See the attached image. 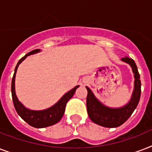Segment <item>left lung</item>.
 Listing matches in <instances>:
<instances>
[{"label": "left lung", "instance_id": "obj_1", "mask_svg": "<svg viewBox=\"0 0 152 152\" xmlns=\"http://www.w3.org/2000/svg\"><path fill=\"white\" fill-rule=\"evenodd\" d=\"M121 61L129 64L134 74V89L127 104L121 107H109L102 103L95 97L92 91L86 87L88 90L87 110L88 116L93 122L106 128H116L125 123L137 108L141 94L140 77L135 61L128 57H123Z\"/></svg>", "mask_w": 152, "mask_h": 152}]
</instances>
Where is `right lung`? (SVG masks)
I'll return each instance as SVG.
<instances>
[{"label": "right lung", "instance_id": "obj_1", "mask_svg": "<svg viewBox=\"0 0 152 152\" xmlns=\"http://www.w3.org/2000/svg\"><path fill=\"white\" fill-rule=\"evenodd\" d=\"M39 52H41V50H39V49L31 51L18 61L17 64L15 66L12 80V96L13 104H14V106H15V110H16L18 114L21 117L23 120L25 121L28 125H30L32 127L41 129V128L48 127V126L55 125L61 119L63 115H64L67 102L73 96V95L76 92V90L80 86H76L75 88L69 91L53 106H50V107H49L46 110H30V109H27V107H25L19 101L17 96H16V94H15V74H16L19 65L22 63V61H23L26 59V57L30 56V55L34 54V53H37Z\"/></svg>", "mask_w": 152, "mask_h": 152}]
</instances>
